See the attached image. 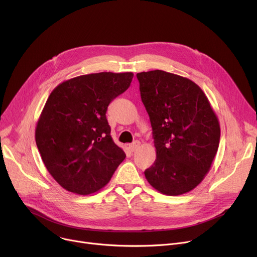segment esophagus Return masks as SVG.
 <instances>
[{"label":"esophagus","instance_id":"34e87169","mask_svg":"<svg viewBox=\"0 0 257 257\" xmlns=\"http://www.w3.org/2000/svg\"><path fill=\"white\" fill-rule=\"evenodd\" d=\"M139 146H140V142H139V141H135L133 144H131V145L128 146V148H130V150H131L132 152H134V151H136L138 148H139Z\"/></svg>","mask_w":257,"mask_h":257}]
</instances>
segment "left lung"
Masks as SVG:
<instances>
[{
  "instance_id": "1",
  "label": "left lung",
  "mask_w": 257,
  "mask_h": 257,
  "mask_svg": "<svg viewBox=\"0 0 257 257\" xmlns=\"http://www.w3.org/2000/svg\"><path fill=\"white\" fill-rule=\"evenodd\" d=\"M152 126L156 160L144 174L167 195L186 193L210 171L220 125L208 97L190 79L162 70L137 74Z\"/></svg>"
}]
</instances>
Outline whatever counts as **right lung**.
Instances as JSON below:
<instances>
[{
	"instance_id": "obj_1",
	"label": "right lung",
	"mask_w": 257,
	"mask_h": 257,
	"mask_svg": "<svg viewBox=\"0 0 257 257\" xmlns=\"http://www.w3.org/2000/svg\"><path fill=\"white\" fill-rule=\"evenodd\" d=\"M132 72L81 75L48 96L35 138L42 161L66 190L86 195L103 188L125 159L110 135L109 104L131 85Z\"/></svg>"
}]
</instances>
